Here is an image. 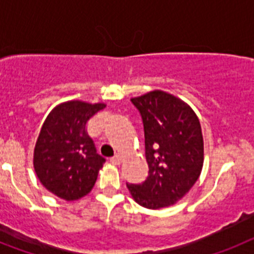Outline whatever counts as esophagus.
<instances>
[{"instance_id": "34e87169", "label": "esophagus", "mask_w": 254, "mask_h": 254, "mask_svg": "<svg viewBox=\"0 0 254 254\" xmlns=\"http://www.w3.org/2000/svg\"><path fill=\"white\" fill-rule=\"evenodd\" d=\"M121 161H123V157H121L120 153H117V155H115L114 157H111V163L115 164V165H119V164H121Z\"/></svg>"}]
</instances>
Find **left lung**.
<instances>
[{
	"mask_svg": "<svg viewBox=\"0 0 254 254\" xmlns=\"http://www.w3.org/2000/svg\"><path fill=\"white\" fill-rule=\"evenodd\" d=\"M142 117L148 176L127 183L133 199L148 209L173 205L195 185L203 168L199 119L190 106L165 91L133 98Z\"/></svg>",
	"mask_w": 254,
	"mask_h": 254,
	"instance_id": "8db88e82",
	"label": "left lung"
}]
</instances>
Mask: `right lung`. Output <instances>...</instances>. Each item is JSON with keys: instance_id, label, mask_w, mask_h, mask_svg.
<instances>
[{"instance_id": "1", "label": "right lung", "mask_w": 254, "mask_h": 254, "mask_svg": "<svg viewBox=\"0 0 254 254\" xmlns=\"http://www.w3.org/2000/svg\"><path fill=\"white\" fill-rule=\"evenodd\" d=\"M106 107L72 101L51 111L37 138L33 165L40 182L64 200H77L91 191L106 159L97 152L86 127Z\"/></svg>"}]
</instances>
